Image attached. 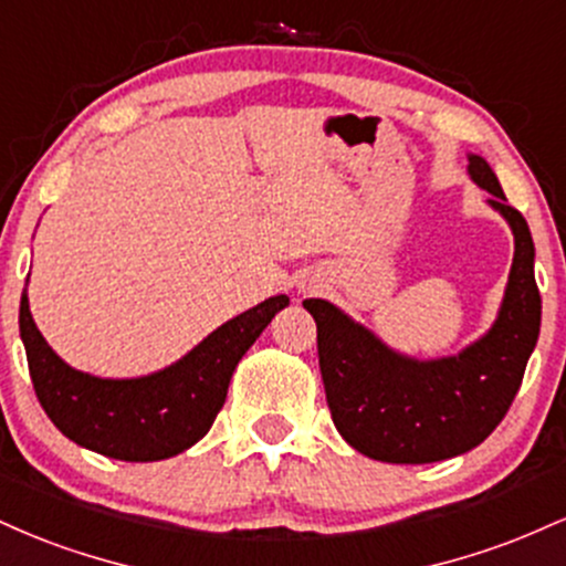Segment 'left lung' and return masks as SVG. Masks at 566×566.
I'll return each mask as SVG.
<instances>
[{
  "label": "left lung",
  "instance_id": "obj_1",
  "mask_svg": "<svg viewBox=\"0 0 566 566\" xmlns=\"http://www.w3.org/2000/svg\"><path fill=\"white\" fill-rule=\"evenodd\" d=\"M471 178L513 229V265L497 322L460 356L412 361L388 350L327 301H303L316 319L319 367L333 423L354 450L382 463H437L473 450L511 409L541 333V290L527 220L495 172L471 157Z\"/></svg>",
  "mask_w": 566,
  "mask_h": 566
}]
</instances>
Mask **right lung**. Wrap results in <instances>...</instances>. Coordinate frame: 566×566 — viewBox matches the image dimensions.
<instances>
[{"instance_id":"obj_1","label":"right lung","mask_w":566,"mask_h":566,"mask_svg":"<svg viewBox=\"0 0 566 566\" xmlns=\"http://www.w3.org/2000/svg\"><path fill=\"white\" fill-rule=\"evenodd\" d=\"M290 303L276 295L226 322L178 365L135 380H103L71 369L44 343L21 297V337L39 405L80 447L127 463H151L188 450L216 423L244 350Z\"/></svg>"}]
</instances>
